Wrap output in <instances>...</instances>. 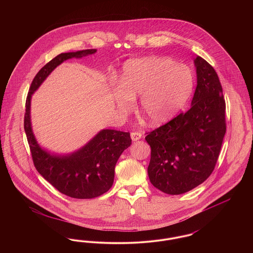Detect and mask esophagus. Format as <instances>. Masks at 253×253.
I'll use <instances>...</instances> for the list:
<instances>
[{
	"label": "esophagus",
	"mask_w": 253,
	"mask_h": 253,
	"mask_svg": "<svg viewBox=\"0 0 253 253\" xmlns=\"http://www.w3.org/2000/svg\"><path fill=\"white\" fill-rule=\"evenodd\" d=\"M142 136V134L140 132H131V138H132V141H136L138 139H140Z\"/></svg>",
	"instance_id": "obj_1"
}]
</instances>
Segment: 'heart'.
Wrapping results in <instances>:
<instances>
[{
    "mask_svg": "<svg viewBox=\"0 0 253 253\" xmlns=\"http://www.w3.org/2000/svg\"><path fill=\"white\" fill-rule=\"evenodd\" d=\"M191 68L162 57H147L125 62L120 86L113 97L123 113L131 112L133 98L140 96L139 109L148 122L158 126L169 121L180 110L193 90Z\"/></svg>",
    "mask_w": 253,
    "mask_h": 253,
    "instance_id": "1",
    "label": "heart"
}]
</instances>
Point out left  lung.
<instances>
[{
  "instance_id": "left-lung-1",
  "label": "left lung",
  "mask_w": 253,
  "mask_h": 253,
  "mask_svg": "<svg viewBox=\"0 0 253 253\" xmlns=\"http://www.w3.org/2000/svg\"><path fill=\"white\" fill-rule=\"evenodd\" d=\"M194 65L192 107L145 137L151 147L150 181L168 194L189 192L211 174L226 133V102L217 73L199 56Z\"/></svg>"
}]
</instances>
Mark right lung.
I'll list each match as a JSON object with an SVG mask.
<instances>
[{
    "instance_id": "add662e5",
    "label": "right lung",
    "mask_w": 253,
    "mask_h": 253,
    "mask_svg": "<svg viewBox=\"0 0 253 253\" xmlns=\"http://www.w3.org/2000/svg\"><path fill=\"white\" fill-rule=\"evenodd\" d=\"M96 52V49H86L61 53L50 60L35 76L25 102L24 131L35 168L60 193L78 199L95 198L110 190L116 164L122 152L132 143L130 132L102 130L71 155H51L40 147L32 132L30 101L32 94L61 62L72 58L82 59Z\"/></svg>"
}]
</instances>
